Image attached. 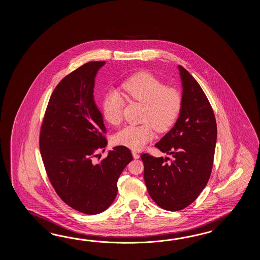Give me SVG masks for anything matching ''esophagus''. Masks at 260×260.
<instances>
[{
	"mask_svg": "<svg viewBox=\"0 0 260 260\" xmlns=\"http://www.w3.org/2000/svg\"><path fill=\"white\" fill-rule=\"evenodd\" d=\"M133 157L135 158V159H138L139 157H140V155L138 154L137 151H135V150H133L132 151Z\"/></svg>",
	"mask_w": 260,
	"mask_h": 260,
	"instance_id": "1",
	"label": "esophagus"
}]
</instances>
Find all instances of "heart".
<instances>
[{"mask_svg": "<svg viewBox=\"0 0 260 260\" xmlns=\"http://www.w3.org/2000/svg\"><path fill=\"white\" fill-rule=\"evenodd\" d=\"M124 94L145 105L144 123L127 125L117 133L113 142L131 149H143L158 132H166L176 123L182 108V93L176 86L166 83L149 72H138L122 83ZM122 98L116 91H110L102 100V113L107 122L118 125L122 121Z\"/></svg>", "mask_w": 260, "mask_h": 260, "instance_id": "1", "label": "heart"}]
</instances>
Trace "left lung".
<instances>
[{
    "label": "left lung",
    "mask_w": 260,
    "mask_h": 260,
    "mask_svg": "<svg viewBox=\"0 0 260 260\" xmlns=\"http://www.w3.org/2000/svg\"><path fill=\"white\" fill-rule=\"evenodd\" d=\"M182 108L175 126L155 147L169 158L144 153V180L160 208L182 210L192 204L210 178L216 147V118L199 83L182 66ZM170 160V162L168 160Z\"/></svg>",
    "instance_id": "8db88e82"
}]
</instances>
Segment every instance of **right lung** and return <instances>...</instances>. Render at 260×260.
Returning a JSON list of instances; mask_svg holds the SVG:
<instances>
[{"mask_svg": "<svg viewBox=\"0 0 260 260\" xmlns=\"http://www.w3.org/2000/svg\"><path fill=\"white\" fill-rule=\"evenodd\" d=\"M104 64L88 62L61 80L50 96L40 131L42 159L55 192L86 215L100 214L112 204L118 178L133 160L130 149L118 146L105 159L94 160L108 143L93 95L94 77Z\"/></svg>", "mask_w": 260, "mask_h": 260, "instance_id": "obj_1", "label": "right lung"}]
</instances>
